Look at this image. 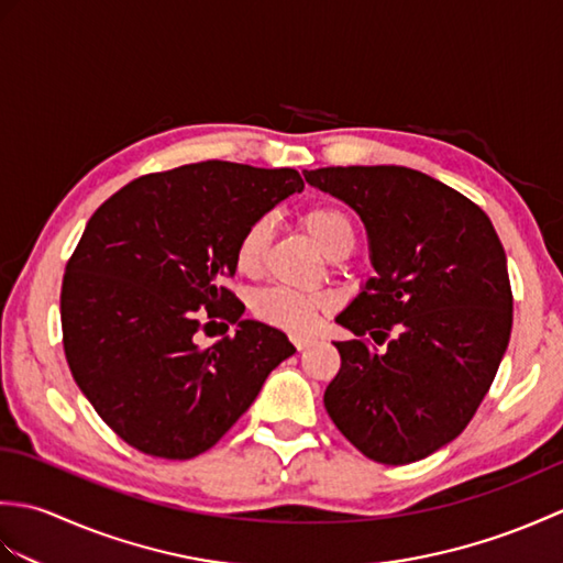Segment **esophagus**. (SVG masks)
Wrapping results in <instances>:
<instances>
[{
  "instance_id": "1",
  "label": "esophagus",
  "mask_w": 563,
  "mask_h": 563,
  "mask_svg": "<svg viewBox=\"0 0 563 563\" xmlns=\"http://www.w3.org/2000/svg\"><path fill=\"white\" fill-rule=\"evenodd\" d=\"M292 343H295V349L302 353V351H307V349H312V345H314L317 341H314V339H292Z\"/></svg>"
}]
</instances>
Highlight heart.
I'll use <instances>...</instances> for the list:
<instances>
[{
    "mask_svg": "<svg viewBox=\"0 0 563 563\" xmlns=\"http://www.w3.org/2000/svg\"><path fill=\"white\" fill-rule=\"evenodd\" d=\"M302 224L314 239V244L324 251L327 256L339 254V251H351L355 244V227L349 214L331 206H317L302 214ZM271 239L268 220H254L244 234L239 236L234 251L236 271L244 275H258L263 258H266ZM329 297L324 295H307L285 288H273L261 292L254 300V314L266 321V324L292 333V336H307L319 324L321 314L329 312Z\"/></svg>",
    "mask_w": 563,
    "mask_h": 563,
    "instance_id": "heart-1",
    "label": "heart"
}]
</instances>
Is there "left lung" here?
<instances>
[{
  "mask_svg": "<svg viewBox=\"0 0 563 563\" xmlns=\"http://www.w3.org/2000/svg\"><path fill=\"white\" fill-rule=\"evenodd\" d=\"M305 181L363 220L375 275L336 324L341 369L324 406L341 433L382 464L418 462L479 409L512 329L506 251L486 212L406 166H329Z\"/></svg>",
  "mask_w": 563,
  "mask_h": 563,
  "instance_id": "left-lung-1",
  "label": "left lung"
}]
</instances>
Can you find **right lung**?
<instances>
[{
	"label": "right lung",
	"mask_w": 563,
	"mask_h": 563,
	"mask_svg": "<svg viewBox=\"0 0 563 563\" xmlns=\"http://www.w3.org/2000/svg\"><path fill=\"white\" fill-rule=\"evenodd\" d=\"M302 188L295 169L200 162L140 176L91 214L59 295L65 355L128 445L164 460L210 450L295 353L283 331L242 319L227 280L246 227ZM206 316L235 336L200 350Z\"/></svg>",
	"instance_id": "1"
}]
</instances>
